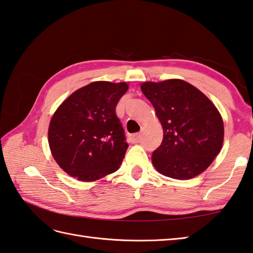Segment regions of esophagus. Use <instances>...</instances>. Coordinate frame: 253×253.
<instances>
[{
	"instance_id": "esophagus-1",
	"label": "esophagus",
	"mask_w": 253,
	"mask_h": 253,
	"mask_svg": "<svg viewBox=\"0 0 253 253\" xmlns=\"http://www.w3.org/2000/svg\"><path fill=\"white\" fill-rule=\"evenodd\" d=\"M140 139H141L140 133H132V135H129V141L132 143L139 142Z\"/></svg>"
}]
</instances>
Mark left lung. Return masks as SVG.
<instances>
[{
	"mask_svg": "<svg viewBox=\"0 0 253 253\" xmlns=\"http://www.w3.org/2000/svg\"><path fill=\"white\" fill-rule=\"evenodd\" d=\"M140 87L163 129V140L151 157L153 167L176 180L204 172L224 142V123L216 106L199 88L179 79L143 82Z\"/></svg>",
	"mask_w": 253,
	"mask_h": 253,
	"instance_id": "obj_1",
	"label": "left lung"
}]
</instances>
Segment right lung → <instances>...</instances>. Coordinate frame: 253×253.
<instances>
[{"mask_svg":"<svg viewBox=\"0 0 253 253\" xmlns=\"http://www.w3.org/2000/svg\"><path fill=\"white\" fill-rule=\"evenodd\" d=\"M127 90L126 82H92L73 92L54 112L49 147L69 175L92 182L118 170L128 143L116 105Z\"/></svg>","mask_w":253,"mask_h":253,"instance_id":"add662e5","label":"right lung"}]
</instances>
